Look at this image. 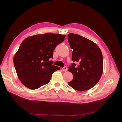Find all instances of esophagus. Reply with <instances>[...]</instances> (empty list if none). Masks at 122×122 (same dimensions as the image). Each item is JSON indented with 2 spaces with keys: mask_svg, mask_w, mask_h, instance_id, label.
Instances as JSON below:
<instances>
[{
  "mask_svg": "<svg viewBox=\"0 0 122 122\" xmlns=\"http://www.w3.org/2000/svg\"><path fill=\"white\" fill-rule=\"evenodd\" d=\"M61 69H62V71H67V68L66 67V66H65V67H63Z\"/></svg>",
  "mask_w": 122,
  "mask_h": 122,
  "instance_id": "1",
  "label": "esophagus"
}]
</instances>
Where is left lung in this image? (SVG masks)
I'll return each mask as SVG.
<instances>
[{"label": "left lung", "mask_w": 122, "mask_h": 122, "mask_svg": "<svg viewBox=\"0 0 122 122\" xmlns=\"http://www.w3.org/2000/svg\"><path fill=\"white\" fill-rule=\"evenodd\" d=\"M68 37L73 49L72 60L74 62L69 67L73 79L68 84L78 91L90 90L98 83L102 74L101 51L95 43L82 36L69 34Z\"/></svg>", "instance_id": "8db88e82"}]
</instances>
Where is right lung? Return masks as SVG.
Listing matches in <instances>:
<instances>
[{
    "label": "right lung",
    "instance_id": "right-lung-1",
    "mask_svg": "<svg viewBox=\"0 0 122 122\" xmlns=\"http://www.w3.org/2000/svg\"><path fill=\"white\" fill-rule=\"evenodd\" d=\"M66 35L46 33L25 39L14 57L18 78L25 86L38 89L48 83L60 67L52 65L53 52Z\"/></svg>",
    "mask_w": 122,
    "mask_h": 122
}]
</instances>
